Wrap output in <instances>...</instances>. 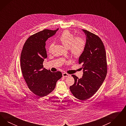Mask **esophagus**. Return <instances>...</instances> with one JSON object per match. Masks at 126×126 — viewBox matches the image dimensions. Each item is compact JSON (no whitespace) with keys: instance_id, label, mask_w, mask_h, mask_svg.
Returning <instances> with one entry per match:
<instances>
[{"instance_id":"1","label":"esophagus","mask_w":126,"mask_h":126,"mask_svg":"<svg viewBox=\"0 0 126 126\" xmlns=\"http://www.w3.org/2000/svg\"><path fill=\"white\" fill-rule=\"evenodd\" d=\"M62 76L64 77H68L69 76V75L67 74V73H63L62 74Z\"/></svg>"}]
</instances>
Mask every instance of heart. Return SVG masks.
Segmentation results:
<instances>
[{
  "label": "heart",
  "mask_w": 126,
  "mask_h": 126,
  "mask_svg": "<svg viewBox=\"0 0 126 126\" xmlns=\"http://www.w3.org/2000/svg\"><path fill=\"white\" fill-rule=\"evenodd\" d=\"M59 41L64 46L68 48L72 57L78 59L84 53L86 42L82 37H75V35L68 30L64 31L59 38ZM54 46L53 43H50L48 47V52H50Z\"/></svg>",
  "instance_id": "heart-1"
}]
</instances>
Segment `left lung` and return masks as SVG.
<instances>
[{
	"label": "left lung",
	"instance_id": "1",
	"mask_svg": "<svg viewBox=\"0 0 126 126\" xmlns=\"http://www.w3.org/2000/svg\"><path fill=\"white\" fill-rule=\"evenodd\" d=\"M82 30L86 36V46L78 63L82 65L83 76L79 79L72 75L75 83L69 89L76 98L85 101L94 95L101 86L107 73L108 65L102 40L89 31Z\"/></svg>",
	"mask_w": 126,
	"mask_h": 126
}]
</instances>
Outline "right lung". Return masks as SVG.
<instances>
[{
  "mask_svg": "<svg viewBox=\"0 0 126 126\" xmlns=\"http://www.w3.org/2000/svg\"><path fill=\"white\" fill-rule=\"evenodd\" d=\"M58 30L44 29L32 35L24 43L21 52L20 63L23 77L29 89L40 97L52 92L57 81L62 78L61 72H51L43 66L44 59L47 58L45 42Z\"/></svg>",
  "mask_w": 126,
  "mask_h": 126,
  "instance_id": "1",
  "label": "right lung"
}]
</instances>
